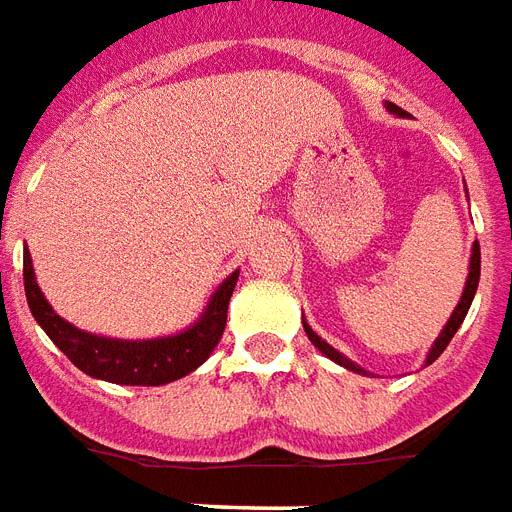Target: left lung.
Here are the masks:
<instances>
[{"label": "left lung", "mask_w": 512, "mask_h": 512, "mask_svg": "<svg viewBox=\"0 0 512 512\" xmlns=\"http://www.w3.org/2000/svg\"><path fill=\"white\" fill-rule=\"evenodd\" d=\"M387 111L390 114H398V117H406L404 111L398 106H393V103H387ZM477 283H480V242H475L472 245V256H469V275H466V283H464V292H461V300H458V305H455V311L450 313V319H447V324L442 327V333H439V338L434 341V346L428 349V357H425V365H431L439 357V354L445 352L447 343L453 341V335L458 333V327L464 324L466 313H469V305H472V300H475V292H477ZM302 327H305V335H308V341L319 349V352L324 354V357H330L333 363L343 365L346 371H354V374H365V368H360L357 363H352L349 357H343L338 349H333L330 343L322 341V335H316L311 330V324L302 319Z\"/></svg>", "instance_id": "8db88e82"}]
</instances>
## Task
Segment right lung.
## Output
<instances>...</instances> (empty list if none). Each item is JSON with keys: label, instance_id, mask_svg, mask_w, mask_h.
<instances>
[{"label": "right lung", "instance_id": "1", "mask_svg": "<svg viewBox=\"0 0 512 512\" xmlns=\"http://www.w3.org/2000/svg\"><path fill=\"white\" fill-rule=\"evenodd\" d=\"M237 278L240 270H234L220 283L199 319L182 333L128 341V338L87 333L62 319L40 292L32 256L24 251V292L35 322L46 330L48 338L57 343L59 352H65L78 371H84L92 379L130 384V387H160V384L177 382L182 376L193 374L210 357L226 327V311Z\"/></svg>", "mask_w": 512, "mask_h": 512}]
</instances>
